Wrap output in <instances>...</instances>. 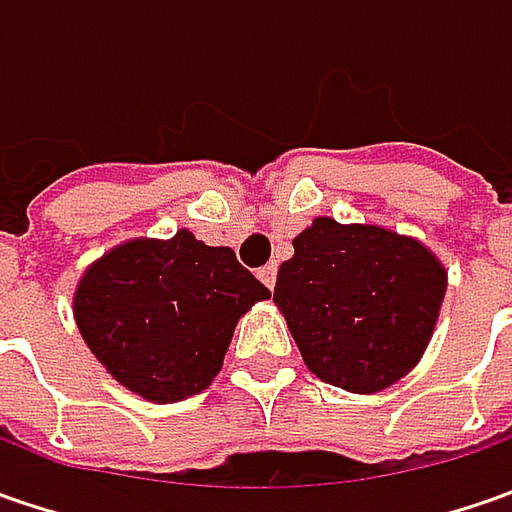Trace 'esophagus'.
I'll return each mask as SVG.
<instances>
[{"instance_id":"34e87169","label":"esophagus","mask_w":512,"mask_h":512,"mask_svg":"<svg viewBox=\"0 0 512 512\" xmlns=\"http://www.w3.org/2000/svg\"><path fill=\"white\" fill-rule=\"evenodd\" d=\"M259 279L265 282V287H276V265H265L262 270H259Z\"/></svg>"}]
</instances>
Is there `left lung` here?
I'll return each instance as SVG.
<instances>
[{
  "mask_svg": "<svg viewBox=\"0 0 512 512\" xmlns=\"http://www.w3.org/2000/svg\"><path fill=\"white\" fill-rule=\"evenodd\" d=\"M273 302L305 364L327 384L376 393L422 359L447 290L439 259L416 239L319 216L293 239Z\"/></svg>",
  "mask_w": 512,
  "mask_h": 512,
  "instance_id": "1",
  "label": "left lung"
}]
</instances>
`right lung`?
<instances>
[{"mask_svg": "<svg viewBox=\"0 0 512 512\" xmlns=\"http://www.w3.org/2000/svg\"><path fill=\"white\" fill-rule=\"evenodd\" d=\"M267 296L230 247L179 230L102 256L82 276L73 313L116 382L150 402H179L213 382L239 316Z\"/></svg>", "mask_w": 512, "mask_h": 512, "instance_id": "1", "label": "right lung"}]
</instances>
